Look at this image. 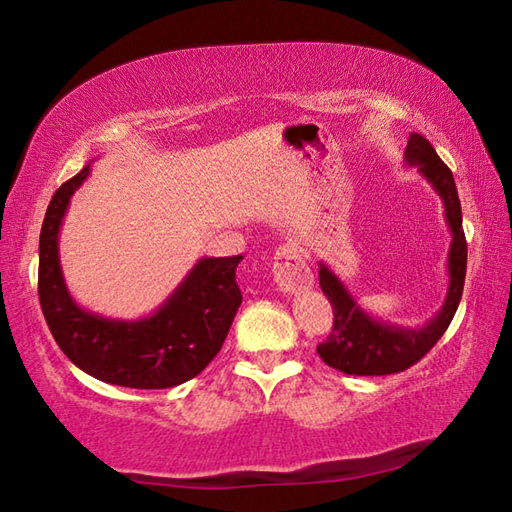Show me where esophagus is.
Listing matches in <instances>:
<instances>
[{"instance_id":"1","label":"esophagus","mask_w":512,"mask_h":512,"mask_svg":"<svg viewBox=\"0 0 512 512\" xmlns=\"http://www.w3.org/2000/svg\"><path fill=\"white\" fill-rule=\"evenodd\" d=\"M275 262H273V275L275 282L280 284L282 291L296 293L300 289H307L314 284V275L305 259V253L298 244L287 241L275 250Z\"/></svg>"}]
</instances>
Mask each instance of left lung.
Masks as SVG:
<instances>
[{"mask_svg": "<svg viewBox=\"0 0 512 512\" xmlns=\"http://www.w3.org/2000/svg\"><path fill=\"white\" fill-rule=\"evenodd\" d=\"M404 160L411 167H418L424 178L443 198L445 219L452 230V246H449V289L443 309L433 316L424 327L406 329L381 323L363 311L348 289L343 287L325 264H320L318 280L320 289L332 302L334 327L327 339L318 345V354L329 368L341 370L345 375L379 377L402 372L418 363L440 336L447 332L449 323L458 309L463 296L465 268H467V241L463 232L461 201H458L456 183L447 164L438 158L433 146L422 135L413 133L406 144Z\"/></svg>", "mask_w": 512, "mask_h": 512, "instance_id": "8db88e82", "label": "left lung"}]
</instances>
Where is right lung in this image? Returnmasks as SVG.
Returning a JSON list of instances; mask_svg holds the SVG:
<instances>
[{"label":"right lung","instance_id":"add662e5","mask_svg":"<svg viewBox=\"0 0 512 512\" xmlns=\"http://www.w3.org/2000/svg\"><path fill=\"white\" fill-rule=\"evenodd\" d=\"M90 164L56 189L40 230L38 296L58 348L83 372L126 388H171L203 372L219 354L241 305L244 257H205L149 318L112 320L69 296L58 259V230Z\"/></svg>","mask_w":512,"mask_h":512}]
</instances>
